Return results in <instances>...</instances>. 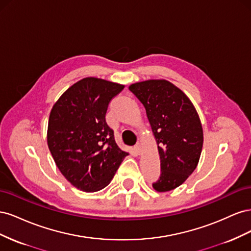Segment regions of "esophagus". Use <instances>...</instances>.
<instances>
[{
  "instance_id": "obj_1",
  "label": "esophagus",
  "mask_w": 251,
  "mask_h": 251,
  "mask_svg": "<svg viewBox=\"0 0 251 251\" xmlns=\"http://www.w3.org/2000/svg\"><path fill=\"white\" fill-rule=\"evenodd\" d=\"M134 151H135V153L137 154V155H140L141 154V151H142V146H141V143H137L136 144V146L134 147Z\"/></svg>"
}]
</instances>
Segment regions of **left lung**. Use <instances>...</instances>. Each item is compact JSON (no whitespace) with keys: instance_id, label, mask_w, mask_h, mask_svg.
Returning <instances> with one entry per match:
<instances>
[{"instance_id":"obj_1","label":"left lung","mask_w":251,"mask_h":251,"mask_svg":"<svg viewBox=\"0 0 251 251\" xmlns=\"http://www.w3.org/2000/svg\"><path fill=\"white\" fill-rule=\"evenodd\" d=\"M144 105L160 156L161 175L153 187L159 193L177 188L199 163L203 128L187 95L166 79H148L128 87Z\"/></svg>"}]
</instances>
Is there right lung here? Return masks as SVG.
Wrapping results in <instances>:
<instances>
[{"mask_svg":"<svg viewBox=\"0 0 251 251\" xmlns=\"http://www.w3.org/2000/svg\"><path fill=\"white\" fill-rule=\"evenodd\" d=\"M125 85L85 77L68 88L50 112L47 143L63 176L79 191L107 186L127 151L120 150L105 113Z\"/></svg>","mask_w":251,"mask_h":251,"instance_id":"add662e5","label":"right lung"}]
</instances>
